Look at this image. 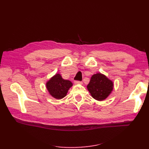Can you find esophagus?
Returning a JSON list of instances; mask_svg holds the SVG:
<instances>
[{
  "mask_svg": "<svg viewBox=\"0 0 149 149\" xmlns=\"http://www.w3.org/2000/svg\"><path fill=\"white\" fill-rule=\"evenodd\" d=\"M74 83H75V84H82L83 83V82L81 81H75Z\"/></svg>",
  "mask_w": 149,
  "mask_h": 149,
  "instance_id": "1",
  "label": "esophagus"
}]
</instances>
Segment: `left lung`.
<instances>
[{
	"mask_svg": "<svg viewBox=\"0 0 149 149\" xmlns=\"http://www.w3.org/2000/svg\"><path fill=\"white\" fill-rule=\"evenodd\" d=\"M113 87V82L101 73L93 75L87 86L92 97L98 101L105 100L112 91Z\"/></svg>",
	"mask_w": 149,
	"mask_h": 149,
	"instance_id": "left-lung-1",
	"label": "left lung"
}]
</instances>
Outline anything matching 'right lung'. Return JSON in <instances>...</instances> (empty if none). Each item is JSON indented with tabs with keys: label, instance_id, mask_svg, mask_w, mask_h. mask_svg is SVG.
<instances>
[{
	"label": "right lung",
	"instance_id": "right-lung-1",
	"mask_svg": "<svg viewBox=\"0 0 149 149\" xmlns=\"http://www.w3.org/2000/svg\"><path fill=\"white\" fill-rule=\"evenodd\" d=\"M72 86L71 82L63 79L59 74H56L46 83V88L51 95L58 100L64 98Z\"/></svg>",
	"mask_w": 149,
	"mask_h": 149
}]
</instances>
